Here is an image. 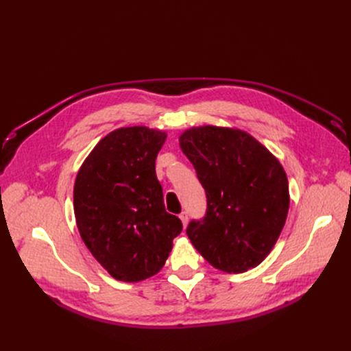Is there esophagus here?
<instances>
[{
  "label": "esophagus",
  "mask_w": 351,
  "mask_h": 351,
  "mask_svg": "<svg viewBox=\"0 0 351 351\" xmlns=\"http://www.w3.org/2000/svg\"><path fill=\"white\" fill-rule=\"evenodd\" d=\"M180 219H182V224H183V227L186 228L187 221H189V217H187L186 212H182V214H180Z\"/></svg>",
  "instance_id": "obj_1"
}]
</instances>
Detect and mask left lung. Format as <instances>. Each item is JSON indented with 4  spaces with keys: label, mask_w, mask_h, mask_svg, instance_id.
<instances>
[{
    "label": "left lung",
    "mask_w": 351,
    "mask_h": 351,
    "mask_svg": "<svg viewBox=\"0 0 351 351\" xmlns=\"http://www.w3.org/2000/svg\"><path fill=\"white\" fill-rule=\"evenodd\" d=\"M178 143L208 199L205 218L186 230L190 241L217 269L240 274L256 268L289 214V180L281 162L236 127H192Z\"/></svg>",
    "instance_id": "8db88e82"
}]
</instances>
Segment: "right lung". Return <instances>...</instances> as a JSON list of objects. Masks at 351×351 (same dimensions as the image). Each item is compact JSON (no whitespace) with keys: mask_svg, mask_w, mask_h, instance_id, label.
<instances>
[{"mask_svg":"<svg viewBox=\"0 0 351 351\" xmlns=\"http://www.w3.org/2000/svg\"><path fill=\"white\" fill-rule=\"evenodd\" d=\"M167 133L120 127L97 143L73 190L77 230L112 278L139 282L162 269L182 221L168 214L155 159Z\"/></svg>","mask_w":351,"mask_h":351,"instance_id":"obj_1","label":"right lung"}]
</instances>
